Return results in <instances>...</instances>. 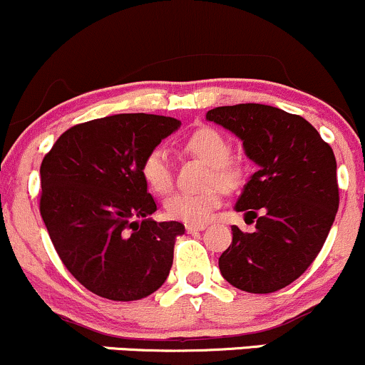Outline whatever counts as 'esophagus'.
Listing matches in <instances>:
<instances>
[{
    "label": "esophagus",
    "mask_w": 365,
    "mask_h": 365,
    "mask_svg": "<svg viewBox=\"0 0 365 365\" xmlns=\"http://www.w3.org/2000/svg\"><path fill=\"white\" fill-rule=\"evenodd\" d=\"M205 230V225H186L187 233H197V231Z\"/></svg>",
    "instance_id": "1"
}]
</instances>
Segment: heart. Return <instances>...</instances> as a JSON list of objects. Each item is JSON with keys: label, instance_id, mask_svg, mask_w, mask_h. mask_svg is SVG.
Wrapping results in <instances>:
<instances>
[{"label": "heart", "instance_id": "heart-1", "mask_svg": "<svg viewBox=\"0 0 365 365\" xmlns=\"http://www.w3.org/2000/svg\"><path fill=\"white\" fill-rule=\"evenodd\" d=\"M231 140L214 127H202L184 143V150L209 163L200 191H179L167 198L165 212L168 217L202 225L221 205L222 195L244 184L247 168L240 160L231 158ZM140 175L153 193L167 195L174 187V170L165 148L156 146L144 156L140 163Z\"/></svg>", "mask_w": 365, "mask_h": 365}]
</instances>
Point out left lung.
<instances>
[{
	"instance_id": "left-lung-1",
	"label": "left lung",
	"mask_w": 365,
	"mask_h": 365,
	"mask_svg": "<svg viewBox=\"0 0 365 365\" xmlns=\"http://www.w3.org/2000/svg\"><path fill=\"white\" fill-rule=\"evenodd\" d=\"M207 120L240 137L259 167L235 205L245 221L256 219V231L231 228L221 275L245 292L280 291L315 261L334 222L339 187L332 148L303 116L273 106H221L207 111Z\"/></svg>"
}]
</instances>
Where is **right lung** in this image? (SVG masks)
<instances>
[{"label": "right lung", "mask_w": 365, "mask_h": 365, "mask_svg": "<svg viewBox=\"0 0 365 365\" xmlns=\"http://www.w3.org/2000/svg\"><path fill=\"white\" fill-rule=\"evenodd\" d=\"M181 121L125 113L66 130L41 162L40 212L69 273L97 296L135 301L163 285L178 221L156 222L140 163Z\"/></svg>", "instance_id": "1"}]
</instances>
